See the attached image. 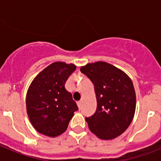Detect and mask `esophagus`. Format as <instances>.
<instances>
[{"instance_id": "obj_1", "label": "esophagus", "mask_w": 161, "mask_h": 161, "mask_svg": "<svg viewBox=\"0 0 161 161\" xmlns=\"http://www.w3.org/2000/svg\"><path fill=\"white\" fill-rule=\"evenodd\" d=\"M77 106L78 107H79V109H80V107H81V102H80V101L77 102Z\"/></svg>"}]
</instances>
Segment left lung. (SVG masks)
<instances>
[{"label":"left lung","instance_id":"left-lung-1","mask_svg":"<svg viewBox=\"0 0 161 161\" xmlns=\"http://www.w3.org/2000/svg\"><path fill=\"white\" fill-rule=\"evenodd\" d=\"M94 85L97 110L85 118L89 128L98 138L113 139L130 126L135 115L136 97L132 80L110 64L98 61L80 68Z\"/></svg>","mask_w":161,"mask_h":161}]
</instances>
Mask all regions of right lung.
<instances>
[{"instance_id":"right-lung-1","label":"right lung","mask_w":161,"mask_h":161,"mask_svg":"<svg viewBox=\"0 0 161 161\" xmlns=\"http://www.w3.org/2000/svg\"><path fill=\"white\" fill-rule=\"evenodd\" d=\"M76 65L55 62L33 80L26 93V111L32 126L39 133L55 137L67 130L78 110L65 83Z\"/></svg>"}]
</instances>
